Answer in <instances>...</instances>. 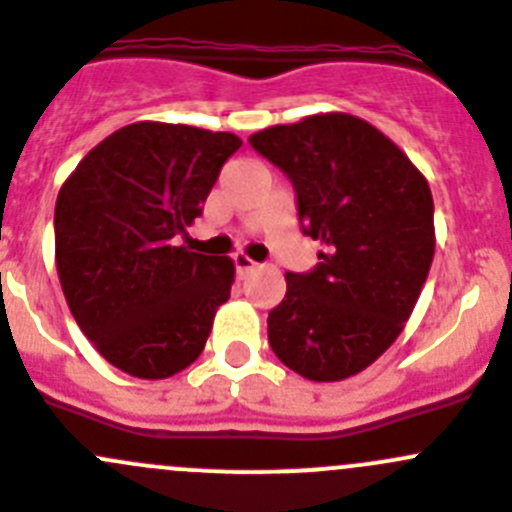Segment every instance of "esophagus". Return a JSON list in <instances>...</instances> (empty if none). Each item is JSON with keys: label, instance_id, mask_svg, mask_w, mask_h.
Returning <instances> with one entry per match:
<instances>
[{"label": "esophagus", "instance_id": "esophagus-1", "mask_svg": "<svg viewBox=\"0 0 512 512\" xmlns=\"http://www.w3.org/2000/svg\"><path fill=\"white\" fill-rule=\"evenodd\" d=\"M233 266H236L238 276H246V274H251L253 266H256V261L248 259L246 253H236V256H233Z\"/></svg>", "mask_w": 512, "mask_h": 512}]
</instances>
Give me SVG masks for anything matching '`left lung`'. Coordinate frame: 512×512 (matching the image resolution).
<instances>
[{"instance_id":"left-lung-1","label":"left lung","mask_w":512,"mask_h":512,"mask_svg":"<svg viewBox=\"0 0 512 512\" xmlns=\"http://www.w3.org/2000/svg\"><path fill=\"white\" fill-rule=\"evenodd\" d=\"M291 180L304 236L326 251L286 274L269 344L296 374L339 382L382 357L405 329L435 256L425 175L374 125L311 115L248 138Z\"/></svg>"}]
</instances>
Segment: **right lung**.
<instances>
[{
    "mask_svg": "<svg viewBox=\"0 0 512 512\" xmlns=\"http://www.w3.org/2000/svg\"><path fill=\"white\" fill-rule=\"evenodd\" d=\"M233 133L133 123L90 150L60 188L55 259L67 306L97 352L140 379L201 357L231 296L233 261L178 246L203 213Z\"/></svg>",
    "mask_w": 512,
    "mask_h": 512,
    "instance_id": "1",
    "label": "right lung"
}]
</instances>
